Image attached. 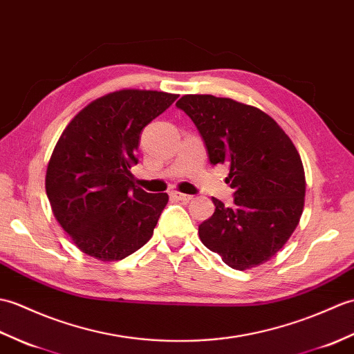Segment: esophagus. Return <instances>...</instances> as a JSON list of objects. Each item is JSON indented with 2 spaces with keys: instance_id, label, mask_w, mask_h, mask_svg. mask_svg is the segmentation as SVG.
Masks as SVG:
<instances>
[{
  "instance_id": "esophagus-1",
  "label": "esophagus",
  "mask_w": 354,
  "mask_h": 354,
  "mask_svg": "<svg viewBox=\"0 0 354 354\" xmlns=\"http://www.w3.org/2000/svg\"><path fill=\"white\" fill-rule=\"evenodd\" d=\"M171 195L174 198L180 200V201H191L192 200V195H187V194H180V192H171Z\"/></svg>"
}]
</instances>
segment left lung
<instances>
[{"mask_svg":"<svg viewBox=\"0 0 354 354\" xmlns=\"http://www.w3.org/2000/svg\"><path fill=\"white\" fill-rule=\"evenodd\" d=\"M210 165H227L234 204L212 198L215 212L198 225L201 242L233 270L261 265L285 245L300 221L306 180L292 140L253 106L214 95H185Z\"/></svg>","mask_w":354,"mask_h":354,"instance_id":"8db88e82","label":"left lung"}]
</instances>
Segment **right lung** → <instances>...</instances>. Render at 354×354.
I'll return each mask as SVG.
<instances>
[{
    "mask_svg": "<svg viewBox=\"0 0 354 354\" xmlns=\"http://www.w3.org/2000/svg\"><path fill=\"white\" fill-rule=\"evenodd\" d=\"M178 95L125 89L78 112L62 133L46 169L53 214L83 253L113 262L150 241L167 194L133 185L131 167L145 125Z\"/></svg>",
    "mask_w": 354,
    "mask_h": 354,
    "instance_id": "right-lung-1",
    "label": "right lung"
}]
</instances>
